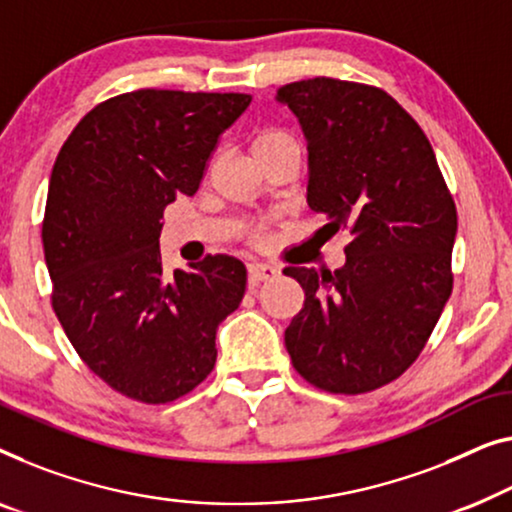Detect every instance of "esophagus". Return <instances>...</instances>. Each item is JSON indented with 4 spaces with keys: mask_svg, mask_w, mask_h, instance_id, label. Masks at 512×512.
I'll list each match as a JSON object with an SVG mask.
<instances>
[{
    "mask_svg": "<svg viewBox=\"0 0 512 512\" xmlns=\"http://www.w3.org/2000/svg\"><path fill=\"white\" fill-rule=\"evenodd\" d=\"M279 274V268L268 263H249V286H258L261 281L274 279Z\"/></svg>",
    "mask_w": 512,
    "mask_h": 512,
    "instance_id": "34e87169",
    "label": "esophagus"
}]
</instances>
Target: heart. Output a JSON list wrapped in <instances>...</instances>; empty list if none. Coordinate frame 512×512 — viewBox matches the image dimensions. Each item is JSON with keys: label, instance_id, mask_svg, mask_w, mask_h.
<instances>
[{"label": "heart", "instance_id": "obj_1", "mask_svg": "<svg viewBox=\"0 0 512 512\" xmlns=\"http://www.w3.org/2000/svg\"><path fill=\"white\" fill-rule=\"evenodd\" d=\"M288 145H300L298 138H295L291 131L284 127H265L263 131H258L254 143H251V152H254L256 159H261V157H268V154L277 152V150H281V147H288Z\"/></svg>", "mask_w": 512, "mask_h": 512}]
</instances>
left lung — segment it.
Segmentation results:
<instances>
[{
	"instance_id": "8db88e82",
	"label": "left lung",
	"mask_w": 512,
	"mask_h": 512,
	"mask_svg": "<svg viewBox=\"0 0 512 512\" xmlns=\"http://www.w3.org/2000/svg\"><path fill=\"white\" fill-rule=\"evenodd\" d=\"M307 138V203L351 233L335 272L286 268L305 305L286 328L302 379L365 395L399 379L453 293L457 210L418 122L381 87L337 78L281 85Z\"/></svg>"
}]
</instances>
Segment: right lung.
I'll list each match as a JSON object with an SVG mask.
<instances>
[{"instance_id":"right-lung-1","label":"right lung","mask_w":512,"mask_h":512,"mask_svg":"<svg viewBox=\"0 0 512 512\" xmlns=\"http://www.w3.org/2000/svg\"><path fill=\"white\" fill-rule=\"evenodd\" d=\"M249 103L240 92L117 94L55 159L41 228L50 302L85 365L136 402L168 404L201 385L219 323L242 302V261L205 256L168 274L159 235L166 205L196 194L221 133Z\"/></svg>"}]
</instances>
